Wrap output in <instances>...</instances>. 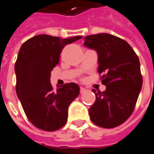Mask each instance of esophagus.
I'll use <instances>...</instances> for the list:
<instances>
[{
  "label": "esophagus",
  "instance_id": "1",
  "mask_svg": "<svg viewBox=\"0 0 154 154\" xmlns=\"http://www.w3.org/2000/svg\"><path fill=\"white\" fill-rule=\"evenodd\" d=\"M87 91L86 88H80V93H84V92H85Z\"/></svg>",
  "mask_w": 154,
  "mask_h": 154
}]
</instances>
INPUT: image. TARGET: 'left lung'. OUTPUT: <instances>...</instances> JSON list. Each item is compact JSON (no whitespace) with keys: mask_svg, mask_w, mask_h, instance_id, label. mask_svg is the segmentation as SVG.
<instances>
[{"mask_svg":"<svg viewBox=\"0 0 154 154\" xmlns=\"http://www.w3.org/2000/svg\"><path fill=\"white\" fill-rule=\"evenodd\" d=\"M84 45L98 55V73L106 91H92L96 101L88 109L96 125L113 128L132 114L142 88L140 64L136 53L124 40L107 33L84 37Z\"/></svg>","mask_w":154,"mask_h":154,"instance_id":"obj_1","label":"left lung"}]
</instances>
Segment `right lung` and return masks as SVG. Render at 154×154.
<instances>
[{
	"label": "right lung",
	"instance_id": "add662e5",
	"mask_svg": "<svg viewBox=\"0 0 154 154\" xmlns=\"http://www.w3.org/2000/svg\"><path fill=\"white\" fill-rule=\"evenodd\" d=\"M38 35L23 44L14 66L16 93L29 121L39 129L54 131L67 121L68 107L79 94V86L68 83L55 91L51 71L59 63L62 48L81 39Z\"/></svg>",
	"mask_w": 154,
	"mask_h": 154
}]
</instances>
